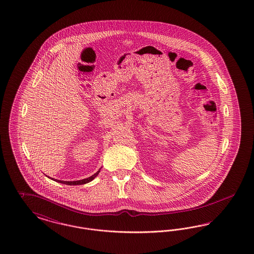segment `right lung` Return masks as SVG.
<instances>
[{"label": "right lung", "instance_id": "obj_1", "mask_svg": "<svg viewBox=\"0 0 254 254\" xmlns=\"http://www.w3.org/2000/svg\"><path fill=\"white\" fill-rule=\"evenodd\" d=\"M100 172V170L99 171H97V172L95 173V174H93L92 176L91 177H89L88 179H84V180H81V181H76V182H64V181H59V180H54V179H52V180H54V181H56V182H58V183H64V184H67V185H80V184H85V183H90L91 182L98 174Z\"/></svg>", "mask_w": 254, "mask_h": 254}]
</instances>
